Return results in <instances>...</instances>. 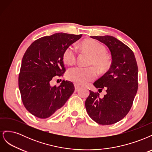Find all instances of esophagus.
Returning <instances> with one entry per match:
<instances>
[{
    "instance_id": "obj_1",
    "label": "esophagus",
    "mask_w": 152,
    "mask_h": 152,
    "mask_svg": "<svg viewBox=\"0 0 152 152\" xmlns=\"http://www.w3.org/2000/svg\"><path fill=\"white\" fill-rule=\"evenodd\" d=\"M74 86H75V91H77L78 90H79L80 88V86H79L78 84H74Z\"/></svg>"
}]
</instances>
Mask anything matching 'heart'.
I'll list each match as a JSON object with an SVG mask.
<instances>
[{"label":"heart","mask_w":152,"mask_h":152,"mask_svg":"<svg viewBox=\"0 0 152 152\" xmlns=\"http://www.w3.org/2000/svg\"><path fill=\"white\" fill-rule=\"evenodd\" d=\"M81 49L84 52L91 55L88 62L89 65H94L101 72H105L111 66L110 58L107 55V51L103 45L93 39H86L80 43ZM63 61L67 65H72L77 59L76 48L69 45L63 53ZM97 76V72L93 66H77L71 68L67 72V79L75 84L84 85L93 80Z\"/></svg>","instance_id":"heart-1"}]
</instances>
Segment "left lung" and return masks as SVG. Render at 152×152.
Returning <instances> with one entry per match:
<instances>
[{
    "mask_svg": "<svg viewBox=\"0 0 152 152\" xmlns=\"http://www.w3.org/2000/svg\"><path fill=\"white\" fill-rule=\"evenodd\" d=\"M103 43L112 55L110 70L93 84L96 88L106 89L107 94L90 91L86 100L89 116L101 125H110L121 121L129 112L137 93L138 69L134 53L126 44L110 35L93 36Z\"/></svg>",
    "mask_w": 152,
    "mask_h": 152,
    "instance_id": "8db88e82",
    "label": "left lung"
}]
</instances>
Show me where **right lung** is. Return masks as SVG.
Instances as JSON below:
<instances>
[{
	"instance_id": "obj_1",
	"label": "right lung",
	"mask_w": 152,
	"mask_h": 152,
	"mask_svg": "<svg viewBox=\"0 0 152 152\" xmlns=\"http://www.w3.org/2000/svg\"><path fill=\"white\" fill-rule=\"evenodd\" d=\"M82 35L57 33L41 37L27 49L22 59L18 85L22 102L33 115L46 118L65 104L75 90L70 81L58 87L50 82L65 72L63 53Z\"/></svg>"
}]
</instances>
